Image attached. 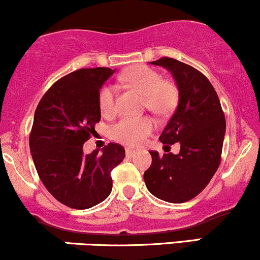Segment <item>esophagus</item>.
I'll return each instance as SVG.
<instances>
[{
	"instance_id": "obj_1",
	"label": "esophagus",
	"mask_w": 260,
	"mask_h": 260,
	"mask_svg": "<svg viewBox=\"0 0 260 260\" xmlns=\"http://www.w3.org/2000/svg\"><path fill=\"white\" fill-rule=\"evenodd\" d=\"M125 153H126V156H127V157H133V156L135 155V150H133V149H129V147H127V149L125 150Z\"/></svg>"
}]
</instances>
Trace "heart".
Listing matches in <instances>:
<instances>
[{"mask_svg": "<svg viewBox=\"0 0 260 260\" xmlns=\"http://www.w3.org/2000/svg\"><path fill=\"white\" fill-rule=\"evenodd\" d=\"M120 80L140 91L146 108L157 115L170 113L177 103V89L175 85L162 80V77L149 67H133L120 75ZM98 103L102 114L111 115L115 111V88L111 84L102 86ZM152 129L153 122L147 116L124 118L111 127V138L122 144L136 146L145 140Z\"/></svg>", "mask_w": 260, "mask_h": 260, "instance_id": "b5f03b06", "label": "heart"}]
</instances>
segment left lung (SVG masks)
Returning <instances> with one entry per match:
<instances>
[{"label":"left lung","mask_w":260,"mask_h":260,"mask_svg":"<svg viewBox=\"0 0 260 260\" xmlns=\"http://www.w3.org/2000/svg\"><path fill=\"white\" fill-rule=\"evenodd\" d=\"M166 68L178 89V104L160 135L165 146L178 142L180 152L158 155L144 174L147 189L170 203H182L203 191L220 162L225 119L216 90L193 67L174 58L151 62Z\"/></svg>","instance_id":"1"}]
</instances>
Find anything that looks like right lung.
<instances>
[{
    "label": "right lung",
    "mask_w": 260,
    "mask_h": 260,
    "mask_svg": "<svg viewBox=\"0 0 260 260\" xmlns=\"http://www.w3.org/2000/svg\"><path fill=\"white\" fill-rule=\"evenodd\" d=\"M114 73L110 68L75 71L55 82L36 109L29 135L33 162L49 193L71 208L103 202L113 188L111 171L125 157L119 144L83 152L100 121L99 91Z\"/></svg>",
    "instance_id": "right-lung-1"
}]
</instances>
